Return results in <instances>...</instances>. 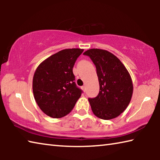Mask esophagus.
Returning a JSON list of instances; mask_svg holds the SVG:
<instances>
[{
    "mask_svg": "<svg viewBox=\"0 0 160 160\" xmlns=\"http://www.w3.org/2000/svg\"><path fill=\"white\" fill-rule=\"evenodd\" d=\"M82 90L84 91V92H85L86 91V87L85 86H82Z\"/></svg>",
    "mask_w": 160,
    "mask_h": 160,
    "instance_id": "1",
    "label": "esophagus"
}]
</instances>
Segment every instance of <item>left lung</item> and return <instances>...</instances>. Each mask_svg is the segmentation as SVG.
I'll list each match as a JSON object with an SVG mask.
<instances>
[{
	"instance_id": "obj_1",
	"label": "left lung",
	"mask_w": 160,
	"mask_h": 160,
	"mask_svg": "<svg viewBox=\"0 0 160 160\" xmlns=\"http://www.w3.org/2000/svg\"><path fill=\"white\" fill-rule=\"evenodd\" d=\"M94 64L99 82V92L89 98L94 114L104 120L117 117L131 102L133 86L129 72L121 61L106 50L91 48L83 53Z\"/></svg>"
}]
</instances>
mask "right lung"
Returning <instances> with one entry per match:
<instances>
[{
	"label": "right lung",
	"mask_w": 160,
	"mask_h": 160,
	"mask_svg": "<svg viewBox=\"0 0 160 160\" xmlns=\"http://www.w3.org/2000/svg\"><path fill=\"white\" fill-rule=\"evenodd\" d=\"M80 48L58 51L37 67L32 82L34 97L45 114L59 118L71 112L82 91L74 82L72 68Z\"/></svg>",
	"instance_id": "add662e5"
}]
</instances>
